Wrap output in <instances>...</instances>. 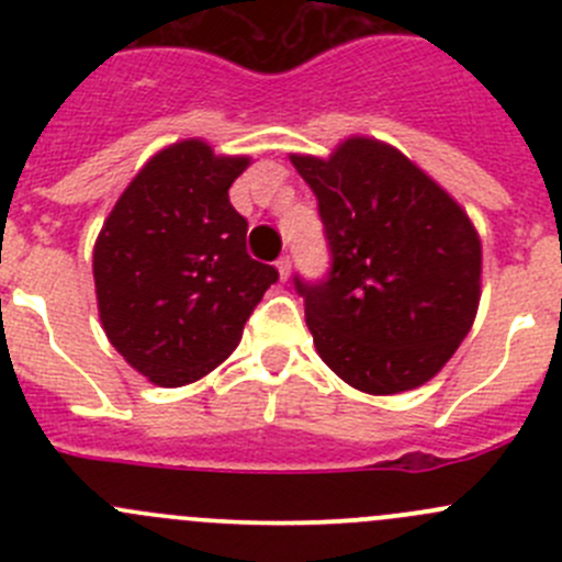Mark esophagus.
Here are the masks:
<instances>
[{
    "mask_svg": "<svg viewBox=\"0 0 562 562\" xmlns=\"http://www.w3.org/2000/svg\"><path fill=\"white\" fill-rule=\"evenodd\" d=\"M274 266L277 271H280V280H288V277H291V258H288V255H282Z\"/></svg>",
    "mask_w": 562,
    "mask_h": 562,
    "instance_id": "34e87169",
    "label": "esophagus"
}]
</instances>
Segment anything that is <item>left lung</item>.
<instances>
[{
  "label": "left lung",
  "mask_w": 562,
  "mask_h": 562,
  "mask_svg": "<svg viewBox=\"0 0 562 562\" xmlns=\"http://www.w3.org/2000/svg\"><path fill=\"white\" fill-rule=\"evenodd\" d=\"M291 162L313 187L331 247L326 282L296 280L317 356L364 394L424 386L479 313L481 239L468 212L367 135Z\"/></svg>",
  "instance_id": "obj_1"
}]
</instances>
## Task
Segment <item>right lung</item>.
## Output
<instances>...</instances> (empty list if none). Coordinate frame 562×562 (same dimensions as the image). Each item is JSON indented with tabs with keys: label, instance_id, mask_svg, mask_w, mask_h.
Here are the masks:
<instances>
[{
	"label": "right lung",
	"instance_id": "1",
	"mask_svg": "<svg viewBox=\"0 0 562 562\" xmlns=\"http://www.w3.org/2000/svg\"><path fill=\"white\" fill-rule=\"evenodd\" d=\"M247 155L184 138L149 157L105 217L92 252L108 342L155 386L201 381L239 345L274 266L247 255L228 190Z\"/></svg>",
	"mask_w": 562,
	"mask_h": 562
}]
</instances>
